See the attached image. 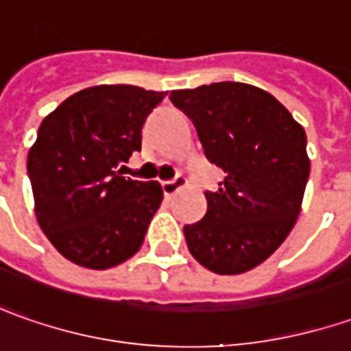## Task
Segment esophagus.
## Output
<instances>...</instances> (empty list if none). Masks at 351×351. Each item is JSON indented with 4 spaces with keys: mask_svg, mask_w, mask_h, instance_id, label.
I'll return each mask as SVG.
<instances>
[{
    "mask_svg": "<svg viewBox=\"0 0 351 351\" xmlns=\"http://www.w3.org/2000/svg\"><path fill=\"white\" fill-rule=\"evenodd\" d=\"M188 184V180L184 176H176L173 180H165L161 182V186H163L165 196H175L176 192L180 190V188H184Z\"/></svg>",
    "mask_w": 351,
    "mask_h": 351,
    "instance_id": "1",
    "label": "esophagus"
}]
</instances>
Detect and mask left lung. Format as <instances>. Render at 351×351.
Returning <instances> with one entry per match:
<instances>
[{
  "instance_id": "left-lung-1",
  "label": "left lung",
  "mask_w": 351,
  "mask_h": 351,
  "mask_svg": "<svg viewBox=\"0 0 351 351\" xmlns=\"http://www.w3.org/2000/svg\"><path fill=\"white\" fill-rule=\"evenodd\" d=\"M194 122L210 163L225 173L206 192L208 212L184 225L190 254L215 274L256 268L295 225L311 161L307 136L291 112L268 91L221 81L171 93Z\"/></svg>"
}]
</instances>
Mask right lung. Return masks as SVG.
Returning <instances> with one entry per match:
<instances>
[{
    "label": "right lung",
    "instance_id": "1",
    "mask_svg": "<svg viewBox=\"0 0 351 351\" xmlns=\"http://www.w3.org/2000/svg\"><path fill=\"white\" fill-rule=\"evenodd\" d=\"M165 95L95 85L67 97L38 128L27 159L36 221L73 264L108 270L143 245L163 188L124 178L118 165L141 149V128Z\"/></svg>",
    "mask_w": 351,
    "mask_h": 351
}]
</instances>
